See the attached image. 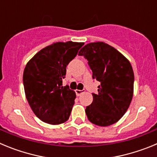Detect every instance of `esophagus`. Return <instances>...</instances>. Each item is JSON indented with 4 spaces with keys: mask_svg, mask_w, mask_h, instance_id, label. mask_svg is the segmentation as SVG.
<instances>
[{
    "mask_svg": "<svg viewBox=\"0 0 157 157\" xmlns=\"http://www.w3.org/2000/svg\"><path fill=\"white\" fill-rule=\"evenodd\" d=\"M75 92H76V94H77V96H80L82 94H83V92H84V90H76Z\"/></svg>",
    "mask_w": 157,
    "mask_h": 157,
    "instance_id": "esophagus-1",
    "label": "esophagus"
}]
</instances>
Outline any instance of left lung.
<instances>
[{
    "mask_svg": "<svg viewBox=\"0 0 157 157\" xmlns=\"http://www.w3.org/2000/svg\"><path fill=\"white\" fill-rule=\"evenodd\" d=\"M78 55L88 60L93 78L101 82L98 94H93L92 104L86 109L87 118L100 127L112 125L123 117L132 101V66L121 52L103 41L89 43Z\"/></svg>",
    "mask_w": 157,
    "mask_h": 157,
    "instance_id": "1",
    "label": "left lung"
}]
</instances>
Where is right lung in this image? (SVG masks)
<instances>
[{
  "label": "right lung",
  "mask_w": 157,
  "mask_h": 157,
  "mask_svg": "<svg viewBox=\"0 0 157 157\" xmlns=\"http://www.w3.org/2000/svg\"><path fill=\"white\" fill-rule=\"evenodd\" d=\"M83 42L52 43L27 62L23 71L25 95L35 116L41 121L58 125L70 117L75 92L63 86L66 67Z\"/></svg>",
  "instance_id": "1"
}]
</instances>
